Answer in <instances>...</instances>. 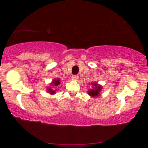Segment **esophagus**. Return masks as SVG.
I'll return each instance as SVG.
<instances>
[{"label": "esophagus", "instance_id": "1", "mask_svg": "<svg viewBox=\"0 0 148 148\" xmlns=\"http://www.w3.org/2000/svg\"><path fill=\"white\" fill-rule=\"evenodd\" d=\"M78 79H79V76H72V80H73V81H78Z\"/></svg>", "mask_w": 148, "mask_h": 148}]
</instances>
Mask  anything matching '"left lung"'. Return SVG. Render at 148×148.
Wrapping results in <instances>:
<instances>
[{
	"label": "left lung",
	"mask_w": 148,
	"mask_h": 148,
	"mask_svg": "<svg viewBox=\"0 0 148 148\" xmlns=\"http://www.w3.org/2000/svg\"><path fill=\"white\" fill-rule=\"evenodd\" d=\"M91 85L92 88L91 89L88 90V95H89L92 97H97L101 95L100 93H101V90H102V86L98 84L97 82L92 83Z\"/></svg>",
	"instance_id": "1"
}]
</instances>
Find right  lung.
Wrapping results in <instances>:
<instances>
[{
	"label": "right lung",
	"instance_id": "right-lung-1",
	"mask_svg": "<svg viewBox=\"0 0 148 148\" xmlns=\"http://www.w3.org/2000/svg\"><path fill=\"white\" fill-rule=\"evenodd\" d=\"M60 84V81L59 79H55L51 82L50 86L47 88V92L51 95L56 94L58 89L56 88Z\"/></svg>",
	"mask_w": 148,
	"mask_h": 148
}]
</instances>
